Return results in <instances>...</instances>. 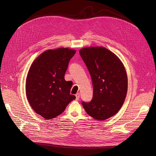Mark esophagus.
<instances>
[{
  "instance_id": "obj_1",
  "label": "esophagus",
  "mask_w": 156,
  "mask_h": 156,
  "mask_svg": "<svg viewBox=\"0 0 156 156\" xmlns=\"http://www.w3.org/2000/svg\"><path fill=\"white\" fill-rule=\"evenodd\" d=\"M75 96H76V100H78L79 98H80V94H79V93H77V94L75 95Z\"/></svg>"
}]
</instances>
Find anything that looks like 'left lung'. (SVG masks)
Here are the masks:
<instances>
[{"label":"left lung","instance_id":"1","mask_svg":"<svg viewBox=\"0 0 156 156\" xmlns=\"http://www.w3.org/2000/svg\"><path fill=\"white\" fill-rule=\"evenodd\" d=\"M79 52L91 76L94 90L92 101H82L83 107L95 119L109 118L119 111L126 96L124 66L115 54L102 47H86Z\"/></svg>","mask_w":156,"mask_h":156}]
</instances>
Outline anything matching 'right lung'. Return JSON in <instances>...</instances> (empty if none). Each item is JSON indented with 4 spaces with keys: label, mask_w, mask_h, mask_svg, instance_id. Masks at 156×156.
<instances>
[{
    "label": "right lung",
    "mask_w": 156,
    "mask_h": 156,
    "mask_svg": "<svg viewBox=\"0 0 156 156\" xmlns=\"http://www.w3.org/2000/svg\"><path fill=\"white\" fill-rule=\"evenodd\" d=\"M76 51L68 48L48 50L31 64L26 81V94L32 109L45 119L64 112L76 97L70 94L73 83L64 75Z\"/></svg>",
    "instance_id": "obj_1"
}]
</instances>
